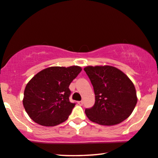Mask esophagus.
Instances as JSON below:
<instances>
[{
    "mask_svg": "<svg viewBox=\"0 0 158 158\" xmlns=\"http://www.w3.org/2000/svg\"><path fill=\"white\" fill-rule=\"evenodd\" d=\"M83 101L82 100H81V101H79V102H78V104L79 105V106H82L83 105Z\"/></svg>",
    "mask_w": 158,
    "mask_h": 158,
    "instance_id": "34e87169",
    "label": "esophagus"
}]
</instances>
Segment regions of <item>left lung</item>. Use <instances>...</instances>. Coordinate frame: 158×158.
Listing matches in <instances>:
<instances>
[{"mask_svg": "<svg viewBox=\"0 0 158 158\" xmlns=\"http://www.w3.org/2000/svg\"><path fill=\"white\" fill-rule=\"evenodd\" d=\"M84 70L95 94L94 106L85 110L88 118L103 126L116 125L127 119L137 102L136 89L131 79L111 66H89Z\"/></svg>", "mask_w": 158, "mask_h": 158, "instance_id": "8db88e82", "label": "left lung"}]
</instances>
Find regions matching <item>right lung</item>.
Here are the masks:
<instances>
[{
	"label": "right lung",
	"mask_w": 158,
	"mask_h": 158,
	"mask_svg": "<svg viewBox=\"0 0 158 158\" xmlns=\"http://www.w3.org/2000/svg\"><path fill=\"white\" fill-rule=\"evenodd\" d=\"M78 66H52L40 71L27 83L24 92V109L35 123L54 127L66 121L75 103L69 101V85L81 72Z\"/></svg>",
	"instance_id": "add662e5"
}]
</instances>
